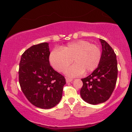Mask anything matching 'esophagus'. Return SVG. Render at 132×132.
<instances>
[{
  "label": "esophagus",
  "instance_id": "obj_1",
  "mask_svg": "<svg viewBox=\"0 0 132 132\" xmlns=\"http://www.w3.org/2000/svg\"><path fill=\"white\" fill-rule=\"evenodd\" d=\"M72 81V79L68 78H66V82H67V83H68V82H71Z\"/></svg>",
  "mask_w": 132,
  "mask_h": 132
}]
</instances>
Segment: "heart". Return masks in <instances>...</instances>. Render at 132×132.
Segmentation results:
<instances>
[{"label": "heart", "instance_id": "1", "mask_svg": "<svg viewBox=\"0 0 132 132\" xmlns=\"http://www.w3.org/2000/svg\"><path fill=\"white\" fill-rule=\"evenodd\" d=\"M102 53L97 45L85 40L68 43L61 49H54L50 55V62L56 70L64 72L68 66L74 64L66 71L69 77H77L92 72L99 66Z\"/></svg>", "mask_w": 132, "mask_h": 132}]
</instances>
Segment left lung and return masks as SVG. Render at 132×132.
<instances>
[{"mask_svg": "<svg viewBox=\"0 0 132 132\" xmlns=\"http://www.w3.org/2000/svg\"><path fill=\"white\" fill-rule=\"evenodd\" d=\"M99 40L102 48L101 61L91 75L82 79L83 86L80 91L82 99L93 105L103 103L109 99L116 87L118 75L114 51L105 40Z\"/></svg>", "mask_w": 132, "mask_h": 132, "instance_id": "left-lung-1", "label": "left lung"}]
</instances>
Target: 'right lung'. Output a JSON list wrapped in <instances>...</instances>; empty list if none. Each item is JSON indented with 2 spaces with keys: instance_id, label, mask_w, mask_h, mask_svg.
Wrapping results in <instances>:
<instances>
[{
  "instance_id": "obj_1",
  "label": "right lung",
  "mask_w": 132,
  "mask_h": 132,
  "mask_svg": "<svg viewBox=\"0 0 132 132\" xmlns=\"http://www.w3.org/2000/svg\"><path fill=\"white\" fill-rule=\"evenodd\" d=\"M49 43H42L27 49L19 64V83L31 104L49 109L59 104L66 84L64 77L50 66Z\"/></svg>"
}]
</instances>
